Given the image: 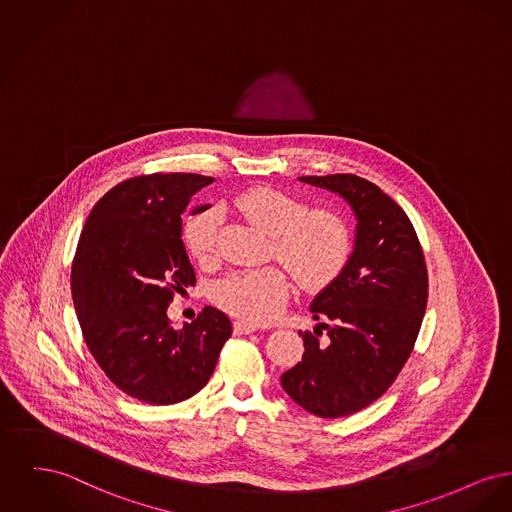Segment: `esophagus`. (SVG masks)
I'll use <instances>...</instances> for the list:
<instances>
[{"mask_svg": "<svg viewBox=\"0 0 512 512\" xmlns=\"http://www.w3.org/2000/svg\"><path fill=\"white\" fill-rule=\"evenodd\" d=\"M257 331V325H251L247 321H236L234 323V332L236 334H249V332Z\"/></svg>", "mask_w": 512, "mask_h": 512, "instance_id": "esophagus-1", "label": "esophagus"}]
</instances>
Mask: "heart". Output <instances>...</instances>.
<instances>
[{
  "mask_svg": "<svg viewBox=\"0 0 512 512\" xmlns=\"http://www.w3.org/2000/svg\"><path fill=\"white\" fill-rule=\"evenodd\" d=\"M234 207L255 226L271 234V253L300 286L317 290L344 271L352 255V238L344 220L329 209H305L300 199L272 189L251 187L234 199ZM218 214L201 212L183 226L189 257L212 267L216 261ZM290 292V276L278 265L228 274L212 292L218 307L243 321L263 325L276 317Z\"/></svg>",
  "mask_w": 512,
  "mask_h": 512,
  "instance_id": "obj_1",
  "label": "heart"
}]
</instances>
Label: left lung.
<instances>
[{"label":"left lung","mask_w":512,"mask_h":512,"mask_svg":"<svg viewBox=\"0 0 512 512\" xmlns=\"http://www.w3.org/2000/svg\"><path fill=\"white\" fill-rule=\"evenodd\" d=\"M342 195L356 212L354 253L313 300L328 331L301 332L303 358L280 381L288 396L319 418H344L389 391L410 358L427 305V267L418 234L387 193L354 174L303 176Z\"/></svg>","instance_id":"left-lung-1"}]
</instances>
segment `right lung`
<instances>
[{
  "label": "right lung",
  "instance_id": "1",
  "mask_svg": "<svg viewBox=\"0 0 512 512\" xmlns=\"http://www.w3.org/2000/svg\"><path fill=\"white\" fill-rule=\"evenodd\" d=\"M212 181L162 172L121 181L92 207L79 238L71 296L85 342L106 377L147 404L201 391L232 336L226 313L209 305L181 329L166 315L174 296L195 286L181 212Z\"/></svg>",
  "mask_w": 512,
  "mask_h": 512
}]
</instances>
